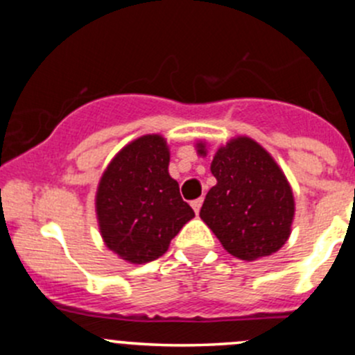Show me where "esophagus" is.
Segmentation results:
<instances>
[{
	"label": "esophagus",
	"instance_id": "obj_1",
	"mask_svg": "<svg viewBox=\"0 0 355 355\" xmlns=\"http://www.w3.org/2000/svg\"><path fill=\"white\" fill-rule=\"evenodd\" d=\"M192 209L196 211V214H199V211H200V206H202V199H196V200H192Z\"/></svg>",
	"mask_w": 355,
	"mask_h": 355
}]
</instances>
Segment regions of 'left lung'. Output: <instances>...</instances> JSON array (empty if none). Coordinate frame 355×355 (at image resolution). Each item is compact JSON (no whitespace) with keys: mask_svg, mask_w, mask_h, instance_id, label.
<instances>
[{"mask_svg":"<svg viewBox=\"0 0 355 355\" xmlns=\"http://www.w3.org/2000/svg\"><path fill=\"white\" fill-rule=\"evenodd\" d=\"M206 156V142L196 144ZM216 185L206 194L200 220L223 249L242 261L280 250L292 234L295 200L284 170L254 139L239 135L211 161Z\"/></svg>","mask_w":355,"mask_h":355,"instance_id":"1","label":"left lung"}]
</instances>
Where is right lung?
Here are the masks:
<instances>
[{"mask_svg":"<svg viewBox=\"0 0 355 355\" xmlns=\"http://www.w3.org/2000/svg\"><path fill=\"white\" fill-rule=\"evenodd\" d=\"M168 164L166 139L142 135L114 155L98 184L99 234L110 250L130 264L163 256L171 239L194 218Z\"/></svg>","mask_w":355,"mask_h":355,"instance_id":"obj_1","label":"right lung"}]
</instances>
